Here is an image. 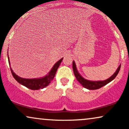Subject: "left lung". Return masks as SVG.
Here are the masks:
<instances>
[{
    "label": "left lung",
    "instance_id": "obj_1",
    "mask_svg": "<svg viewBox=\"0 0 129 129\" xmlns=\"http://www.w3.org/2000/svg\"><path fill=\"white\" fill-rule=\"evenodd\" d=\"M72 68H73V71L74 75H75V77H76L77 80H78V82L82 85L83 87H85L86 89H90V90H95V89H98L101 87H102L103 86H105L106 84H108L109 83H110V81H112L116 77V75L118 74L119 70H120L121 65H119V67L118 68L117 70L116 71V72H115V74H113L112 76H111L108 79L104 80V81H89V80H86L85 78H84L80 75V74L78 73L77 69L76 68V66H75V62L73 61L72 63Z\"/></svg>",
    "mask_w": 129,
    "mask_h": 129
}]
</instances>
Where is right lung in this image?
Returning a JSON list of instances; mask_svg holds the SVG:
<instances>
[{
    "label": "right lung",
    "mask_w": 129,
    "mask_h": 129,
    "mask_svg": "<svg viewBox=\"0 0 129 129\" xmlns=\"http://www.w3.org/2000/svg\"><path fill=\"white\" fill-rule=\"evenodd\" d=\"M8 58L9 64L10 65L8 56ZM62 60H63V58L60 59L59 61H57L54 65V66H53V68H52L51 71L49 72L48 75H47L45 77L41 78L26 79V78H21V77L17 76L15 73H14L13 70H12V69L10 67L11 72L12 75H13L14 78H15V80L18 83H19L20 84L25 86V87H28V88L31 89V90H39V89H43L44 87H46L47 86L49 85L51 81L54 79V77L55 75L56 72L57 71V69H58L59 66H60V63H61Z\"/></svg>",
    "instance_id": "obj_1"
}]
</instances>
